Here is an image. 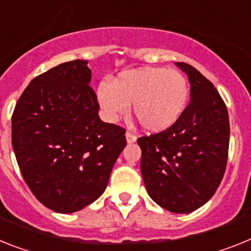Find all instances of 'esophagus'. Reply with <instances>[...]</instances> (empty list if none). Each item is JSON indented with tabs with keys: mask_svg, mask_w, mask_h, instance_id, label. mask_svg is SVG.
<instances>
[{
	"mask_svg": "<svg viewBox=\"0 0 251 251\" xmlns=\"http://www.w3.org/2000/svg\"><path fill=\"white\" fill-rule=\"evenodd\" d=\"M126 140H127L128 143H133V142H136L137 137H136V134L132 133L130 130H127V132H126Z\"/></svg>",
	"mask_w": 251,
	"mask_h": 251,
	"instance_id": "1",
	"label": "esophagus"
}]
</instances>
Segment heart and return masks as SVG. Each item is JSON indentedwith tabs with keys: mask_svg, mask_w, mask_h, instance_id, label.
Returning a JSON list of instances; mask_svg holds the SVG:
<instances>
[{
	"mask_svg": "<svg viewBox=\"0 0 251 251\" xmlns=\"http://www.w3.org/2000/svg\"><path fill=\"white\" fill-rule=\"evenodd\" d=\"M96 100L110 122L127 115L133 104V114L141 127L158 133L173 127L183 115L189 100V83L176 70H127L113 82L101 81L96 87Z\"/></svg>",
	"mask_w": 251,
	"mask_h": 251,
	"instance_id": "1",
	"label": "heart"
}]
</instances>
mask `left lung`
I'll return each mask as SVG.
<instances>
[{
	"label": "left lung",
	"instance_id": "obj_1",
	"mask_svg": "<svg viewBox=\"0 0 251 251\" xmlns=\"http://www.w3.org/2000/svg\"><path fill=\"white\" fill-rule=\"evenodd\" d=\"M190 82V101L169 129L137 143L149 196L174 213H190L208 202L227 164V108L213 83L190 64L175 63Z\"/></svg>",
	"mask_w": 251,
	"mask_h": 251
}]
</instances>
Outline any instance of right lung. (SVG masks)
I'll return each mask as SVG.
<instances>
[{
	"label": "right lung",
	"mask_w": 251,
	"mask_h": 251,
	"mask_svg": "<svg viewBox=\"0 0 251 251\" xmlns=\"http://www.w3.org/2000/svg\"><path fill=\"white\" fill-rule=\"evenodd\" d=\"M87 63L66 62L35 77L12 114V149L24 180L57 213L99 198L127 145L124 128L100 119Z\"/></svg>",
	"instance_id": "obj_1"
}]
</instances>
